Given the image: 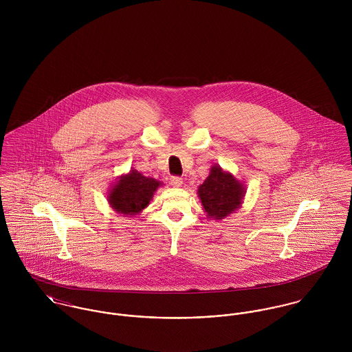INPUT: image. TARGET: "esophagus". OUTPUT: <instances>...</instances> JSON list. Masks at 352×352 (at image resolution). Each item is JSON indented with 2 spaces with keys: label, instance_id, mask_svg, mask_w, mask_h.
Masks as SVG:
<instances>
[{
  "label": "esophagus",
  "instance_id": "34e87169",
  "mask_svg": "<svg viewBox=\"0 0 352 352\" xmlns=\"http://www.w3.org/2000/svg\"><path fill=\"white\" fill-rule=\"evenodd\" d=\"M170 184H172L173 187L179 188V187H182V184H183V179L179 177V176H172V177H170Z\"/></svg>",
  "mask_w": 352,
  "mask_h": 352
}]
</instances>
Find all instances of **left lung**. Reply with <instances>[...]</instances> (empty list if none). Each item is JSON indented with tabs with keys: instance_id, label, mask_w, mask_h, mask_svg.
<instances>
[{
	"instance_id": "obj_1",
	"label": "left lung",
	"mask_w": 352,
	"mask_h": 352,
	"mask_svg": "<svg viewBox=\"0 0 352 352\" xmlns=\"http://www.w3.org/2000/svg\"><path fill=\"white\" fill-rule=\"evenodd\" d=\"M198 195L208 218L223 219L237 211L245 195V187L232 173L219 165L210 169V175L198 188Z\"/></svg>"
}]
</instances>
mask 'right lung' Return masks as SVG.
I'll return each mask as SVG.
<instances>
[{
    "label": "right lung",
    "mask_w": 352,
    "mask_h": 352,
    "mask_svg": "<svg viewBox=\"0 0 352 352\" xmlns=\"http://www.w3.org/2000/svg\"><path fill=\"white\" fill-rule=\"evenodd\" d=\"M161 182L146 177L135 169L119 177L116 184L111 187L108 203L111 207L123 215H137L149 206Z\"/></svg>",
    "instance_id": "1"
}]
</instances>
